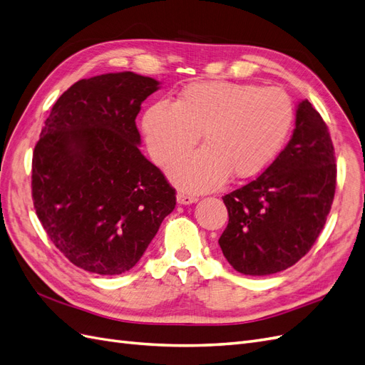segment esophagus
Instances as JSON below:
<instances>
[{"label":"esophagus","mask_w":365,"mask_h":365,"mask_svg":"<svg viewBox=\"0 0 365 365\" xmlns=\"http://www.w3.org/2000/svg\"><path fill=\"white\" fill-rule=\"evenodd\" d=\"M176 201H178V204H181V205H189V204L196 202L197 197L193 195H189V193L180 192L178 195H176Z\"/></svg>","instance_id":"esophagus-1"}]
</instances>
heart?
Wrapping results in <instances>:
<instances>
[{
    "mask_svg": "<svg viewBox=\"0 0 365 365\" xmlns=\"http://www.w3.org/2000/svg\"><path fill=\"white\" fill-rule=\"evenodd\" d=\"M292 103L277 88L231 82H193L175 103L160 101L143 115L150 157L170 165L202 137L204 148L176 163L172 180L187 192H207L252 178L275 157L292 123Z\"/></svg>",
    "mask_w": 365,
    "mask_h": 365,
    "instance_id": "1",
    "label": "heart"
}]
</instances>
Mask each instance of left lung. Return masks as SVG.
<instances>
[{"mask_svg": "<svg viewBox=\"0 0 365 365\" xmlns=\"http://www.w3.org/2000/svg\"><path fill=\"white\" fill-rule=\"evenodd\" d=\"M335 187L329 129L311 102L303 101L288 146L256 180L222 197L228 225L219 245L228 263L245 275L292 267L324 228Z\"/></svg>", "mask_w": 365, "mask_h": 365, "instance_id": "obj_1", "label": "left lung"}]
</instances>
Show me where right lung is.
Masks as SVG:
<instances>
[{
	"label": "right lung",
	"mask_w": 365,
	"mask_h": 365,
	"mask_svg": "<svg viewBox=\"0 0 365 365\" xmlns=\"http://www.w3.org/2000/svg\"><path fill=\"white\" fill-rule=\"evenodd\" d=\"M158 85L132 71L76 82L33 150L36 215L54 247L88 272L129 271L176 205L173 187L138 149L135 118Z\"/></svg>",
	"instance_id": "add662e5"
}]
</instances>
